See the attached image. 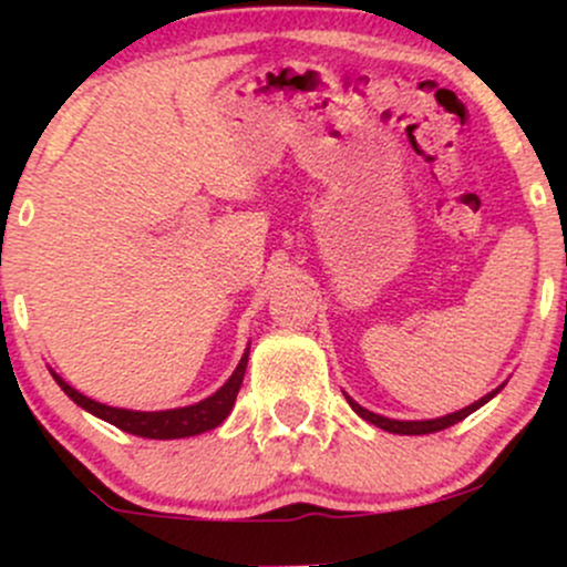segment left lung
<instances>
[{"label": "left lung", "mask_w": 567, "mask_h": 567, "mask_svg": "<svg viewBox=\"0 0 567 567\" xmlns=\"http://www.w3.org/2000/svg\"><path fill=\"white\" fill-rule=\"evenodd\" d=\"M498 389H501V386H498ZM498 389H496V392L485 394L483 400L472 402L470 408L458 410V413L442 415V419H432V421H394V419H383V415H379V413H370V410H365L362 405H357V402L351 400V396H347V402H349L351 410H354L357 415H362V419L370 421V424H373V426L383 429V432H392V434H432V432H440V429H447V426L458 424V421H464L466 415L474 413V410L483 408L487 400H493V396L498 394Z\"/></svg>", "instance_id": "left-lung-1"}]
</instances>
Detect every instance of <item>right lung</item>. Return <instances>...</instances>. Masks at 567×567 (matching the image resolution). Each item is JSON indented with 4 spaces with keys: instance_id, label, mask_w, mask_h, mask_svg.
<instances>
[{
    "instance_id": "add662e5",
    "label": "right lung",
    "mask_w": 567,
    "mask_h": 567,
    "mask_svg": "<svg viewBox=\"0 0 567 567\" xmlns=\"http://www.w3.org/2000/svg\"><path fill=\"white\" fill-rule=\"evenodd\" d=\"M247 368V351L239 360L237 370L231 373V379L218 389L216 394L207 396V400L197 402V405L188 408H175V410H157V413H143V410H125V408H109L101 402L90 400L76 392L74 386H69L61 375L53 373L58 386L66 392L76 405L87 410V413L97 415V419L109 421L122 432L135 434V437H148V440H178V437H194V434L207 432V429H216L226 415L231 413L234 400H237L239 386H243Z\"/></svg>"
}]
</instances>
